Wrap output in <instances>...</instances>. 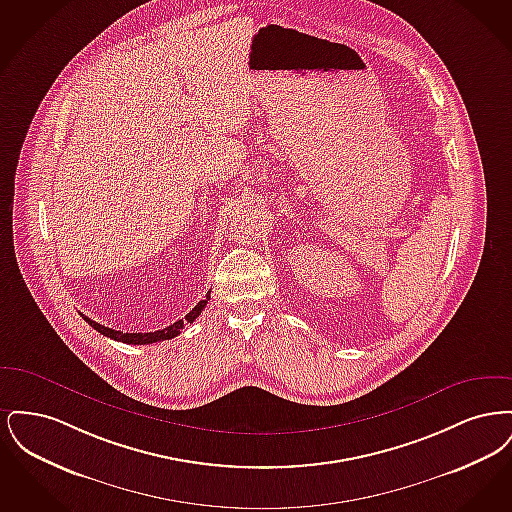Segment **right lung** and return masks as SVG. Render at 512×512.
<instances>
[{"instance_id":"1","label":"right lung","mask_w":512,"mask_h":512,"mask_svg":"<svg viewBox=\"0 0 512 512\" xmlns=\"http://www.w3.org/2000/svg\"><path fill=\"white\" fill-rule=\"evenodd\" d=\"M207 301H209V293H207V297L205 299H201L197 305H195L194 309L186 315L184 320H178V322H174L171 326H167V328H163V330H157V332H146V334H142V332H136V334H122L119 330H113V328H107V326H101L98 322H94L92 318L84 317L82 318L94 328V330H98L99 334H103V336H107V338H111V340L122 341V343H130V345H147V343H155V341H163V340H171V338H176L178 334H180V330L184 328V322H194L195 318L201 315V311L205 309V305H207Z\"/></svg>"}]
</instances>
